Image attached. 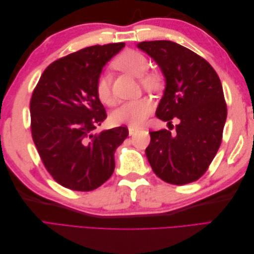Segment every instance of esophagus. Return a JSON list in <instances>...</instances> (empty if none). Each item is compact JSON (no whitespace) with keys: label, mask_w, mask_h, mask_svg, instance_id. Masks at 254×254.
Returning a JSON list of instances; mask_svg holds the SVG:
<instances>
[{"label":"esophagus","mask_w":254,"mask_h":254,"mask_svg":"<svg viewBox=\"0 0 254 254\" xmlns=\"http://www.w3.org/2000/svg\"><path fill=\"white\" fill-rule=\"evenodd\" d=\"M128 131H129V134H130V135H132V134H134L136 131H139V129L135 128V127H131V126H130V127L128 128Z\"/></svg>","instance_id":"esophagus-1"}]
</instances>
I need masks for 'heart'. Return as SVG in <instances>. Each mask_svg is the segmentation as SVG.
<instances>
[{"instance_id": "1", "label": "heart", "mask_w": 254, "mask_h": 254, "mask_svg": "<svg viewBox=\"0 0 254 254\" xmlns=\"http://www.w3.org/2000/svg\"><path fill=\"white\" fill-rule=\"evenodd\" d=\"M114 67L130 75L139 77L145 89H157L160 86V76L155 72H147L149 61L144 54L135 50H125L113 61ZM95 92L99 101L110 105L112 103V92L110 76L103 73L95 82ZM153 105L148 97H141L122 104L111 114V120L115 124L139 126L148 118Z\"/></svg>"}]
</instances>
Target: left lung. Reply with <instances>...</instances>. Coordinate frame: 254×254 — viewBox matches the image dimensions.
I'll return each instance as SVG.
<instances>
[{"label": "left lung", "instance_id": "1", "mask_svg": "<svg viewBox=\"0 0 254 254\" xmlns=\"http://www.w3.org/2000/svg\"><path fill=\"white\" fill-rule=\"evenodd\" d=\"M137 48L155 59L166 79L156 115L168 122L170 130L149 131L148 162L167 183L194 182L207 171L221 144L227 104L220 79L204 58L178 43L144 41ZM173 118L180 120L175 127Z\"/></svg>", "mask_w": 254, "mask_h": 254}]
</instances>
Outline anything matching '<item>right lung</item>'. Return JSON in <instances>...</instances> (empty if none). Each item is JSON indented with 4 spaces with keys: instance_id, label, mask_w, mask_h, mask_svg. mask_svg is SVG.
<instances>
[{
    "instance_id": "right-lung-1",
    "label": "right lung",
    "mask_w": 254,
    "mask_h": 254,
    "mask_svg": "<svg viewBox=\"0 0 254 254\" xmlns=\"http://www.w3.org/2000/svg\"><path fill=\"white\" fill-rule=\"evenodd\" d=\"M124 42L84 48L52 63L30 98V130L38 153L57 183L89 191L114 172V152L128 136L126 126L99 133L107 118L95 92L103 66Z\"/></svg>"
}]
</instances>
